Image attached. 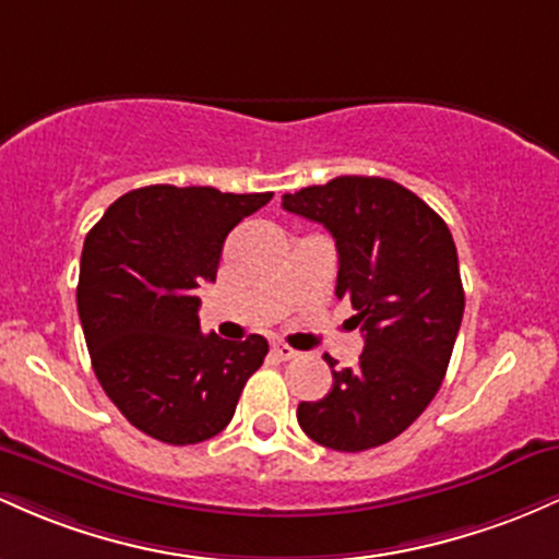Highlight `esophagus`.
Returning a JSON list of instances; mask_svg holds the SVG:
<instances>
[{
	"label": "esophagus",
	"instance_id": "esophagus-1",
	"mask_svg": "<svg viewBox=\"0 0 559 559\" xmlns=\"http://www.w3.org/2000/svg\"><path fill=\"white\" fill-rule=\"evenodd\" d=\"M272 350H274V356H277V359H282V361H290V359H296V356H298V350L285 346V343H274Z\"/></svg>",
	"mask_w": 559,
	"mask_h": 559
}]
</instances>
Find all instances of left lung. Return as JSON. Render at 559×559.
<instances>
[{"label":"left lung","instance_id":"8db88e82","mask_svg":"<svg viewBox=\"0 0 559 559\" xmlns=\"http://www.w3.org/2000/svg\"><path fill=\"white\" fill-rule=\"evenodd\" d=\"M282 209L335 237V296L350 300L364 332L359 364L332 369L328 396L298 404V425L335 451L382 447L428 409L447 374L465 313L451 231L415 192L380 177L304 187L282 195Z\"/></svg>","mask_w":559,"mask_h":559}]
</instances>
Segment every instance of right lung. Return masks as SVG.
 Returning <instances> with one entry per match:
<instances>
[{
	"mask_svg": "<svg viewBox=\"0 0 559 559\" xmlns=\"http://www.w3.org/2000/svg\"><path fill=\"white\" fill-rule=\"evenodd\" d=\"M272 192L150 185L121 195L81 250L76 304L94 374L121 415L155 441L187 447L229 425L266 337L200 332L203 282L224 240Z\"/></svg>",
	"mask_w": 559,
	"mask_h": 559,
	"instance_id": "obj_1",
	"label": "right lung"
}]
</instances>
